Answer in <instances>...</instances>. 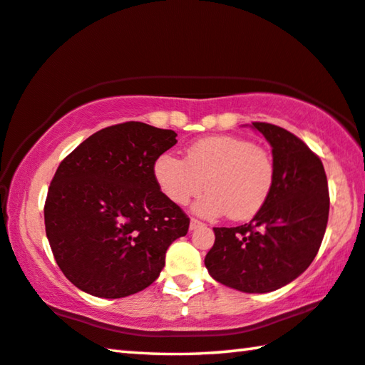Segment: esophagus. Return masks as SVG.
Returning <instances> with one entry per match:
<instances>
[{"mask_svg": "<svg viewBox=\"0 0 365 365\" xmlns=\"http://www.w3.org/2000/svg\"><path fill=\"white\" fill-rule=\"evenodd\" d=\"M201 225H203V222L198 221V219H195V217L190 219V230L198 229V227H201Z\"/></svg>", "mask_w": 365, "mask_h": 365, "instance_id": "obj_1", "label": "esophagus"}]
</instances>
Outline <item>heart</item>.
I'll use <instances>...</instances> for the list:
<instances>
[{
    "instance_id": "b5f03b06",
    "label": "heart",
    "mask_w": 365,
    "mask_h": 365,
    "mask_svg": "<svg viewBox=\"0 0 365 365\" xmlns=\"http://www.w3.org/2000/svg\"><path fill=\"white\" fill-rule=\"evenodd\" d=\"M154 180L167 200L178 206L193 196L195 212L205 217L229 214L232 219H250L271 196L276 164L268 149L245 138L217 135L188 146L185 160L172 153L160 154L153 165Z\"/></svg>"
}]
</instances>
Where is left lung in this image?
Masks as SVG:
<instances>
[{
    "label": "left lung",
    "mask_w": 365,
    "mask_h": 365,
    "mask_svg": "<svg viewBox=\"0 0 365 365\" xmlns=\"http://www.w3.org/2000/svg\"><path fill=\"white\" fill-rule=\"evenodd\" d=\"M273 148L276 180L250 222L214 227L205 264L214 279L242 292H271L296 279L317 257L327 230L329 193L318 155L281 126L253 121Z\"/></svg>",
    "instance_id": "1"
}]
</instances>
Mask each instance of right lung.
<instances>
[{
  "instance_id": "add662e5",
  "label": "right lung",
  "mask_w": 365,
  "mask_h": 365,
  "mask_svg": "<svg viewBox=\"0 0 365 365\" xmlns=\"http://www.w3.org/2000/svg\"><path fill=\"white\" fill-rule=\"evenodd\" d=\"M177 133L126 121L94 133L58 165L45 200V232L58 266L103 299L151 286L190 219L154 180V160Z\"/></svg>"
}]
</instances>
